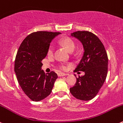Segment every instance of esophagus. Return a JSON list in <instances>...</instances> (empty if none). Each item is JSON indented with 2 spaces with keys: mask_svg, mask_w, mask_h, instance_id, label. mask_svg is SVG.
Listing matches in <instances>:
<instances>
[{
  "mask_svg": "<svg viewBox=\"0 0 123 123\" xmlns=\"http://www.w3.org/2000/svg\"><path fill=\"white\" fill-rule=\"evenodd\" d=\"M68 75V74H64V73H62V72H59L57 74L58 77H63V76H66V75Z\"/></svg>",
  "mask_w": 123,
  "mask_h": 123,
  "instance_id": "34e87169",
  "label": "esophagus"
}]
</instances>
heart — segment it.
I'll return each mask as SVG.
<instances>
[{
    "label": "heart",
    "instance_id": "1",
    "mask_svg": "<svg viewBox=\"0 0 123 123\" xmlns=\"http://www.w3.org/2000/svg\"><path fill=\"white\" fill-rule=\"evenodd\" d=\"M60 44L64 46L66 49L70 53L74 51V49H75V43L74 42V41L71 39V38H68V37H66V38H62L60 40ZM54 52V48L53 46H50L48 49V55L49 56H51L53 55ZM60 68L62 70H66V66L65 65H61L60 66Z\"/></svg>",
    "mask_w": 123,
    "mask_h": 123
}]
</instances>
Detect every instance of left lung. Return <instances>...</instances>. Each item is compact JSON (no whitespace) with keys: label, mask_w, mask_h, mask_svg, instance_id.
<instances>
[{"label":"left lung","mask_w":123,"mask_h":123,"mask_svg":"<svg viewBox=\"0 0 123 123\" xmlns=\"http://www.w3.org/2000/svg\"><path fill=\"white\" fill-rule=\"evenodd\" d=\"M70 36L81 43L84 50L75 72L83 71L85 74L77 78V82L70 88V92L76 99L88 101L97 95L104 83L108 71V57L101 41L92 33L77 31Z\"/></svg>","instance_id":"obj_1"}]
</instances>
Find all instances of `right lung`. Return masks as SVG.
<instances>
[{
  "label": "right lung",
  "mask_w": 123,
  "mask_h": 123,
  "mask_svg": "<svg viewBox=\"0 0 123 123\" xmlns=\"http://www.w3.org/2000/svg\"><path fill=\"white\" fill-rule=\"evenodd\" d=\"M61 33L38 31L26 37L19 47L15 61V72L24 92L33 101L49 96L57 75L45 74L42 62L48 53L51 41Z\"/></svg>",
  "instance_id": "right-lung-1"
}]
</instances>
